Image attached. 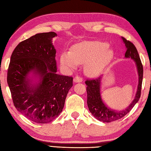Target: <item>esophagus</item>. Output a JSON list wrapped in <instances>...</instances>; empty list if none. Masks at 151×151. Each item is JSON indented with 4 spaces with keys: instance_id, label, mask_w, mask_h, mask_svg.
<instances>
[{
    "instance_id": "esophagus-1",
    "label": "esophagus",
    "mask_w": 151,
    "mask_h": 151,
    "mask_svg": "<svg viewBox=\"0 0 151 151\" xmlns=\"http://www.w3.org/2000/svg\"><path fill=\"white\" fill-rule=\"evenodd\" d=\"M73 81L75 82H82V78L78 75H76L75 77H74Z\"/></svg>"
}]
</instances>
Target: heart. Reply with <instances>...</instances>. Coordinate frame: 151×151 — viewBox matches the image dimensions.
I'll return each instance as SVG.
<instances>
[{
    "label": "heart",
    "instance_id": "heart-1",
    "mask_svg": "<svg viewBox=\"0 0 151 151\" xmlns=\"http://www.w3.org/2000/svg\"><path fill=\"white\" fill-rule=\"evenodd\" d=\"M113 58V52L106 44L98 41H82L73 45L69 52L60 56L61 64L73 70L78 63H84V72L89 76L99 75L107 67Z\"/></svg>",
    "mask_w": 151,
    "mask_h": 151
}]
</instances>
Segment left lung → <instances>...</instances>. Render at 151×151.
I'll return each mask as SVG.
<instances>
[{"instance_id": "1", "label": "left lung", "mask_w": 151, "mask_h": 151, "mask_svg": "<svg viewBox=\"0 0 151 151\" xmlns=\"http://www.w3.org/2000/svg\"><path fill=\"white\" fill-rule=\"evenodd\" d=\"M122 39L127 48L124 56L127 58H132L135 61L139 75V84L137 86L136 97L129 106L126 110L120 111H115L107 108L106 106L103 103L101 97L100 85L102 78L101 76L94 79H88L85 82L87 86L86 91H87V103L89 110L94 117L104 123H110L123 118L132 110L134 105L138 102L141 96L143 74L142 61L140 60L139 54L135 45L131 41L127 40L124 37H122Z\"/></svg>"}]
</instances>
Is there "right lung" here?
Here are the masks:
<instances>
[{"label":"right lung","mask_w":151,"mask_h":151,"mask_svg":"<svg viewBox=\"0 0 151 151\" xmlns=\"http://www.w3.org/2000/svg\"><path fill=\"white\" fill-rule=\"evenodd\" d=\"M53 32L37 34L18 44L11 56L7 82L15 108L30 120L48 123L62 112L73 86V77L56 74ZM33 70L41 76L36 88L30 87L26 76Z\"/></svg>","instance_id":"obj_1"}]
</instances>
